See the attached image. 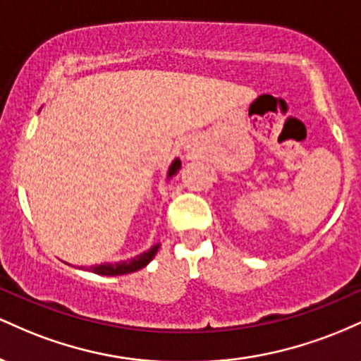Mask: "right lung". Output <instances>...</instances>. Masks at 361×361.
<instances>
[{
  "label": "right lung",
  "mask_w": 361,
  "mask_h": 361,
  "mask_svg": "<svg viewBox=\"0 0 361 361\" xmlns=\"http://www.w3.org/2000/svg\"><path fill=\"white\" fill-rule=\"evenodd\" d=\"M181 168V161L175 159L171 163V166L168 169V178L175 176ZM157 250H159V244L152 246L151 250L142 252V255L135 256V258L127 259V261H118V263H103V264H94V267H90L88 270L97 273V275H106V276H117V275H126V273L137 271L140 268H144L146 264L151 263V259L154 258Z\"/></svg>",
  "instance_id": "add662e5"
}]
</instances>
